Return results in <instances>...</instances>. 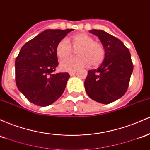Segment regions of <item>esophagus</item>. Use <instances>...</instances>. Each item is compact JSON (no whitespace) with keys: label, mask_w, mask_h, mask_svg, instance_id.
<instances>
[{"label":"esophagus","mask_w":150,"mask_h":150,"mask_svg":"<svg viewBox=\"0 0 150 150\" xmlns=\"http://www.w3.org/2000/svg\"><path fill=\"white\" fill-rule=\"evenodd\" d=\"M76 71H71V72H69V74L71 75V76H73V75H74L75 74H76Z\"/></svg>","instance_id":"esophagus-1"}]
</instances>
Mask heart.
Returning <instances> with one entry per match:
<instances>
[{"label": "heart", "instance_id": "obj_1", "mask_svg": "<svg viewBox=\"0 0 150 150\" xmlns=\"http://www.w3.org/2000/svg\"><path fill=\"white\" fill-rule=\"evenodd\" d=\"M71 46L72 48L66 39H62L57 45V55L61 60L70 58L74 51H77L78 57L62 62L60 68L63 71H71L91 64L92 67H98L105 59V50L102 44L94 41V39L86 33L73 35Z\"/></svg>", "mask_w": 150, "mask_h": 150}]
</instances>
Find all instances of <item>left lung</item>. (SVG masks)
<instances>
[{
	"instance_id": "left-lung-1",
	"label": "left lung",
	"mask_w": 150,
	"mask_h": 150,
	"mask_svg": "<svg viewBox=\"0 0 150 150\" xmlns=\"http://www.w3.org/2000/svg\"><path fill=\"white\" fill-rule=\"evenodd\" d=\"M105 50V59L96 69L89 70L84 82L86 93L95 101L108 104L121 98L128 88L133 70L129 50L119 39L101 30H91Z\"/></svg>"
}]
</instances>
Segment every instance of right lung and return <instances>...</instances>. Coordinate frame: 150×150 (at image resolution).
I'll return each instance as SVG.
<instances>
[{"label":"right lung","instance_id":"obj_1","mask_svg":"<svg viewBox=\"0 0 150 150\" xmlns=\"http://www.w3.org/2000/svg\"><path fill=\"white\" fill-rule=\"evenodd\" d=\"M73 30H46L21 48L15 62L16 85L32 103L48 106L64 91L70 75L54 73L58 66L56 47Z\"/></svg>","mask_w":150,"mask_h":150}]
</instances>
